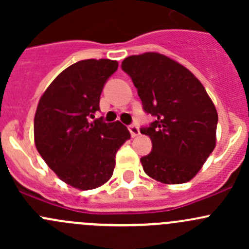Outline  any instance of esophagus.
Segmentation results:
<instances>
[{
  "instance_id": "esophagus-1",
  "label": "esophagus",
  "mask_w": 249,
  "mask_h": 249,
  "mask_svg": "<svg viewBox=\"0 0 249 249\" xmlns=\"http://www.w3.org/2000/svg\"><path fill=\"white\" fill-rule=\"evenodd\" d=\"M129 130H130V134H131L132 137H136V136H139V135H140V129H139V126H137L136 124L130 125Z\"/></svg>"
}]
</instances>
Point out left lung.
<instances>
[{"label": "left lung", "mask_w": 249, "mask_h": 249, "mask_svg": "<svg viewBox=\"0 0 249 249\" xmlns=\"http://www.w3.org/2000/svg\"><path fill=\"white\" fill-rule=\"evenodd\" d=\"M131 77L143 110L155 118L141 134L152 152L141 158L144 172L165 184L192 179L215 147L218 114L199 79L158 53L132 55L122 62Z\"/></svg>", "instance_id": "obj_1"}]
</instances>
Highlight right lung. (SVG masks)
Listing matches in <instances>:
<instances>
[{
    "label": "right lung",
    "instance_id": "obj_1",
    "mask_svg": "<svg viewBox=\"0 0 249 249\" xmlns=\"http://www.w3.org/2000/svg\"><path fill=\"white\" fill-rule=\"evenodd\" d=\"M118 62L82 60L61 72L39 99L35 144L62 182L80 190L101 187L113 175L115 154L130 139L120 122L91 120L100 96Z\"/></svg>",
    "mask_w": 249,
    "mask_h": 249
}]
</instances>
